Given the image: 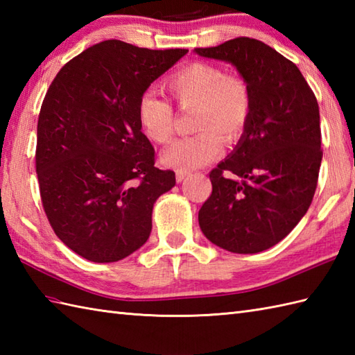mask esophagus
I'll return each instance as SVG.
<instances>
[{
  "instance_id": "esophagus-1",
  "label": "esophagus",
  "mask_w": 355,
  "mask_h": 355,
  "mask_svg": "<svg viewBox=\"0 0 355 355\" xmlns=\"http://www.w3.org/2000/svg\"><path fill=\"white\" fill-rule=\"evenodd\" d=\"M189 175V172H186V171H177L175 172V180H177V183H182L183 180Z\"/></svg>"
}]
</instances>
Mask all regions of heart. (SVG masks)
<instances>
[{
    "instance_id": "obj_1",
    "label": "heart",
    "mask_w": 355,
    "mask_h": 355,
    "mask_svg": "<svg viewBox=\"0 0 355 355\" xmlns=\"http://www.w3.org/2000/svg\"><path fill=\"white\" fill-rule=\"evenodd\" d=\"M180 110L195 107L193 130L162 154V163L177 171H192L216 160L224 141L235 143L244 134L252 114V92L247 82L225 74L218 65L192 62L166 80ZM137 119L143 134L154 143H168L173 131L172 105L154 93H143L137 102Z\"/></svg>"
}]
</instances>
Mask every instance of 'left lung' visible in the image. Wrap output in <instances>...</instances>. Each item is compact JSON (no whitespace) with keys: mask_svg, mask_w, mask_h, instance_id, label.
Returning <instances> with one entry per match:
<instances>
[{"mask_svg":"<svg viewBox=\"0 0 355 355\" xmlns=\"http://www.w3.org/2000/svg\"><path fill=\"white\" fill-rule=\"evenodd\" d=\"M195 53L235 65L253 102L236 148L209 173L200 227L227 252L267 250L302 220L318 187V99L297 67L262 41L241 36Z\"/></svg>","mask_w":355,"mask_h":355,"instance_id":"1","label":"left lung"}]
</instances>
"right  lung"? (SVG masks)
Here are the masks:
<instances>
[{
  "label": "right lung",
  "instance_id": "add662e5",
  "mask_svg": "<svg viewBox=\"0 0 355 355\" xmlns=\"http://www.w3.org/2000/svg\"><path fill=\"white\" fill-rule=\"evenodd\" d=\"M186 53L108 40L49 87L35 155L41 201L56 236L82 258L116 262L148 241L154 202L175 186V172L155 168L137 102Z\"/></svg>",
  "mask_w": 355,
  "mask_h": 355
}]
</instances>
